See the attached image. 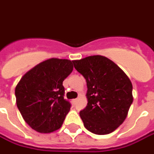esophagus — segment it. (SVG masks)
I'll list each match as a JSON object with an SVG mask.
<instances>
[{"label": "esophagus", "instance_id": "34e87169", "mask_svg": "<svg viewBox=\"0 0 154 154\" xmlns=\"http://www.w3.org/2000/svg\"><path fill=\"white\" fill-rule=\"evenodd\" d=\"M76 102H77V99H73V100H72V103L74 104V105H75Z\"/></svg>", "mask_w": 154, "mask_h": 154}]
</instances>
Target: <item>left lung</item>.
Returning <instances> with one entry per match:
<instances>
[{
	"label": "left lung",
	"mask_w": 154,
	"mask_h": 154,
	"mask_svg": "<svg viewBox=\"0 0 154 154\" xmlns=\"http://www.w3.org/2000/svg\"><path fill=\"white\" fill-rule=\"evenodd\" d=\"M73 63L87 83V106L79 112L85 128L97 135L114 132L127 118L133 101L131 80L105 56H89Z\"/></svg>",
	"instance_id": "left-lung-1"
}]
</instances>
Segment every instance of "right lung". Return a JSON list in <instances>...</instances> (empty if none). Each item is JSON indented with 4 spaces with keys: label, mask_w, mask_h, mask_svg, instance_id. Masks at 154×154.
<instances>
[{
    "label": "right lung",
    "mask_w": 154,
    "mask_h": 154,
    "mask_svg": "<svg viewBox=\"0 0 154 154\" xmlns=\"http://www.w3.org/2000/svg\"><path fill=\"white\" fill-rule=\"evenodd\" d=\"M73 61L52 58L32 68L16 86L18 110L36 132L50 133L62 127L70 110L63 99V81L73 71Z\"/></svg>",
    "instance_id": "obj_1"
}]
</instances>
